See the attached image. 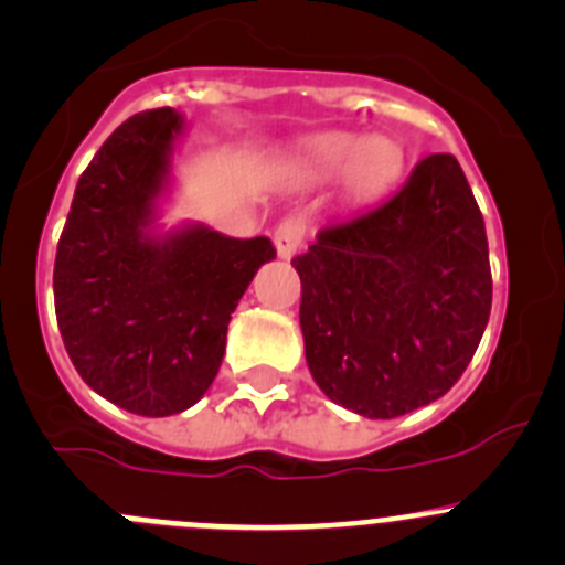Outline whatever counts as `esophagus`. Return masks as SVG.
<instances>
[{
    "label": "esophagus",
    "instance_id": "obj_1",
    "mask_svg": "<svg viewBox=\"0 0 565 565\" xmlns=\"http://www.w3.org/2000/svg\"><path fill=\"white\" fill-rule=\"evenodd\" d=\"M273 242H276L278 256L292 258L300 250V242H303V225L298 220H284V223H278Z\"/></svg>",
    "mask_w": 565,
    "mask_h": 565
}]
</instances>
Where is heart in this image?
I'll list each match as a JSON object with an SVG mask.
<instances>
[{
    "mask_svg": "<svg viewBox=\"0 0 565 565\" xmlns=\"http://www.w3.org/2000/svg\"><path fill=\"white\" fill-rule=\"evenodd\" d=\"M307 163L318 175L340 170L342 186L354 198H373L402 170V147L387 136L323 134L309 141Z\"/></svg>",
    "mask_w": 565,
    "mask_h": 565,
    "instance_id": "b5f03b06",
    "label": "heart"
}]
</instances>
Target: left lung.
Returning a JSON list of instances; mask_svg holds the SVG:
<instances>
[{"label": "left lung", "instance_id": "8db88e82", "mask_svg": "<svg viewBox=\"0 0 565 565\" xmlns=\"http://www.w3.org/2000/svg\"><path fill=\"white\" fill-rule=\"evenodd\" d=\"M292 267L312 379L365 418L449 393L490 318L482 211L449 152L426 156L376 209L323 225Z\"/></svg>", "mask_w": 565, "mask_h": 565}]
</instances>
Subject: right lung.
Instances as JSON below:
<instances>
[{
  "instance_id": "1",
  "label": "right lung",
  "mask_w": 565,
  "mask_h": 565,
  "mask_svg": "<svg viewBox=\"0 0 565 565\" xmlns=\"http://www.w3.org/2000/svg\"><path fill=\"white\" fill-rule=\"evenodd\" d=\"M183 134V114L156 108L108 136L77 181L52 278L57 329L83 382L147 418L203 398L236 303L276 258L267 236L158 223Z\"/></svg>"
}]
</instances>
